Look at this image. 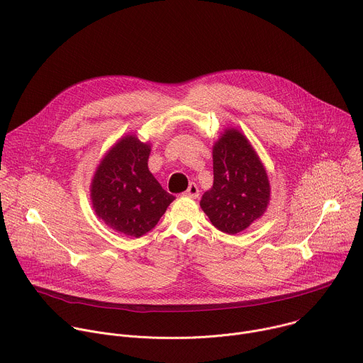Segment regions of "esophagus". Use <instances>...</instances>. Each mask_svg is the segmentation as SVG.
<instances>
[{
	"label": "esophagus",
	"instance_id": "obj_1",
	"mask_svg": "<svg viewBox=\"0 0 363 363\" xmlns=\"http://www.w3.org/2000/svg\"><path fill=\"white\" fill-rule=\"evenodd\" d=\"M185 195H186V196H191V198H198V195H199V188H198V185H196L195 182H191L189 186H188V189H186V192H185Z\"/></svg>",
	"mask_w": 363,
	"mask_h": 363
}]
</instances>
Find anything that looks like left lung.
<instances>
[{
	"instance_id": "1",
	"label": "left lung",
	"mask_w": 363,
	"mask_h": 363,
	"mask_svg": "<svg viewBox=\"0 0 363 363\" xmlns=\"http://www.w3.org/2000/svg\"><path fill=\"white\" fill-rule=\"evenodd\" d=\"M214 185L201 198V208L216 228L237 234L267 210L270 184L250 142L235 129L225 130L213 149Z\"/></svg>"
}]
</instances>
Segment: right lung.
Listing matches in <instances>:
<instances>
[{"label": "right lung", "instance_id": "add662e5", "mask_svg": "<svg viewBox=\"0 0 363 363\" xmlns=\"http://www.w3.org/2000/svg\"><path fill=\"white\" fill-rule=\"evenodd\" d=\"M149 152L136 136H125L103 158L91 182L99 218L135 238L155 228L175 199L149 172Z\"/></svg>", "mask_w": 363, "mask_h": 363}]
</instances>
